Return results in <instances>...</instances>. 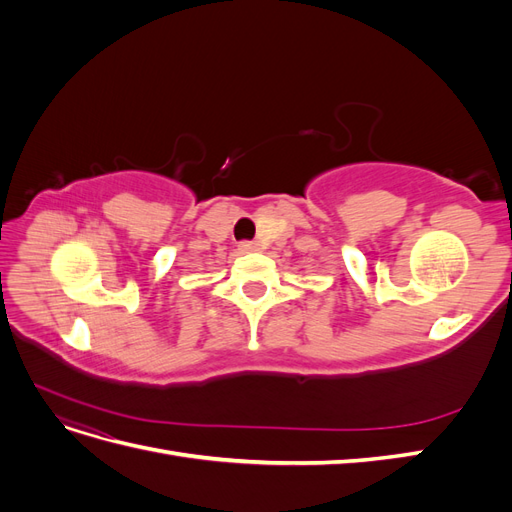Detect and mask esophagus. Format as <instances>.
<instances>
[{
	"label": "esophagus",
	"instance_id": "34e87169",
	"mask_svg": "<svg viewBox=\"0 0 512 512\" xmlns=\"http://www.w3.org/2000/svg\"><path fill=\"white\" fill-rule=\"evenodd\" d=\"M256 250H258V243H254V241H241L239 243V252H243V254L256 252Z\"/></svg>",
	"mask_w": 512,
	"mask_h": 512
}]
</instances>
